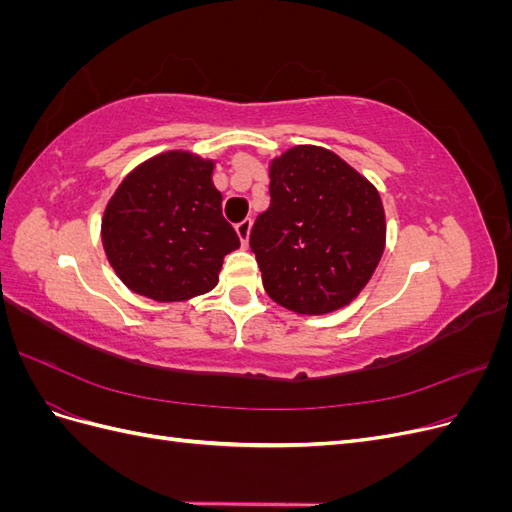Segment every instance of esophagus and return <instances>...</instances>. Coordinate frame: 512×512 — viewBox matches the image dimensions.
<instances>
[{
	"label": "esophagus",
	"instance_id": "34e87169",
	"mask_svg": "<svg viewBox=\"0 0 512 512\" xmlns=\"http://www.w3.org/2000/svg\"><path fill=\"white\" fill-rule=\"evenodd\" d=\"M237 235H239V239H241V243L245 245L247 243V239H250V230H252V220L247 218V220H241L237 226Z\"/></svg>",
	"mask_w": 512,
	"mask_h": 512
}]
</instances>
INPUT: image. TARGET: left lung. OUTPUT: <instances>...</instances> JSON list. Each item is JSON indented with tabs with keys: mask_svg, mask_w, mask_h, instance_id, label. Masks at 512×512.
<instances>
[{
	"mask_svg": "<svg viewBox=\"0 0 512 512\" xmlns=\"http://www.w3.org/2000/svg\"><path fill=\"white\" fill-rule=\"evenodd\" d=\"M271 205L250 247L269 297L297 314H329L369 282L384 252L378 190L333 151L299 145L271 164Z\"/></svg>",
	"mask_w": 512,
	"mask_h": 512,
	"instance_id": "obj_1",
	"label": "left lung"
}]
</instances>
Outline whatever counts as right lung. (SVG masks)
Returning <instances> with one entry per match:
<instances>
[{"label": "right lung", "instance_id": "1", "mask_svg": "<svg viewBox=\"0 0 512 512\" xmlns=\"http://www.w3.org/2000/svg\"><path fill=\"white\" fill-rule=\"evenodd\" d=\"M213 162L188 151L147 160L106 205L102 243L115 273L153 301H185L218 284L239 237L222 215Z\"/></svg>", "mask_w": 512, "mask_h": 512}]
</instances>
